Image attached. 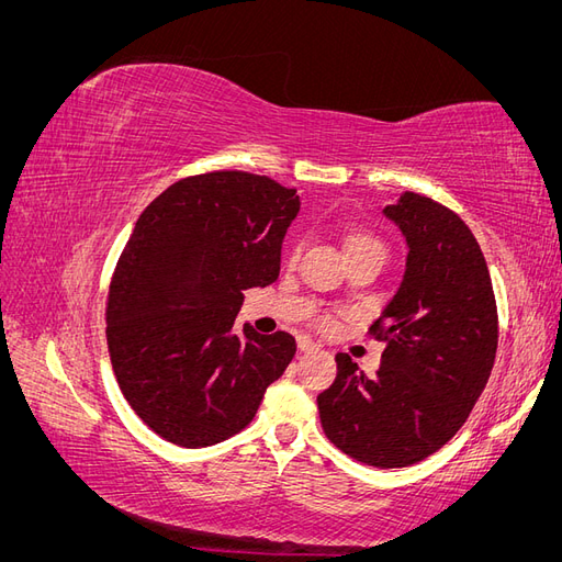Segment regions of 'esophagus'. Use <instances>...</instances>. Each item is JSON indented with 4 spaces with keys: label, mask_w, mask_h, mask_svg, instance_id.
Masks as SVG:
<instances>
[{
    "label": "esophagus",
    "mask_w": 562,
    "mask_h": 562,
    "mask_svg": "<svg viewBox=\"0 0 562 562\" xmlns=\"http://www.w3.org/2000/svg\"><path fill=\"white\" fill-rule=\"evenodd\" d=\"M297 347H300V351H304V353H310V351H316V349H318V345L314 342V339H310V337H297Z\"/></svg>",
    "instance_id": "34e87169"
}]
</instances>
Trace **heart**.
<instances>
[{
	"instance_id": "b5f03b06",
	"label": "heart",
	"mask_w": 562,
	"mask_h": 562,
	"mask_svg": "<svg viewBox=\"0 0 562 562\" xmlns=\"http://www.w3.org/2000/svg\"><path fill=\"white\" fill-rule=\"evenodd\" d=\"M361 246H380V248H382V244H380L378 239H372V236H368V234H351L349 239H347V250L361 248ZM291 258H293V260L297 258V250H293Z\"/></svg>"
}]
</instances>
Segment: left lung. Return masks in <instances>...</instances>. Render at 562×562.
<instances>
[{
  "label": "left lung",
  "instance_id": "obj_1",
  "mask_svg": "<svg viewBox=\"0 0 562 562\" xmlns=\"http://www.w3.org/2000/svg\"><path fill=\"white\" fill-rule=\"evenodd\" d=\"M384 215L411 250L398 293L368 330L386 345L382 366L368 378L337 353L318 413L330 443L356 462L401 469L462 429L495 366L499 321L487 262L462 217L415 192Z\"/></svg>",
  "mask_w": 562,
  "mask_h": 562
}]
</instances>
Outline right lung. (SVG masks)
Here are the masks:
<instances>
[{
	"label": "right lung",
	"instance_id": "obj_1",
	"mask_svg": "<svg viewBox=\"0 0 562 562\" xmlns=\"http://www.w3.org/2000/svg\"><path fill=\"white\" fill-rule=\"evenodd\" d=\"M300 211L267 176L213 171L173 182L135 223L108 295L110 361L147 427L180 448L244 431L295 356L291 333H236L244 291L279 279Z\"/></svg>",
	"mask_w": 562,
	"mask_h": 562
}]
</instances>
